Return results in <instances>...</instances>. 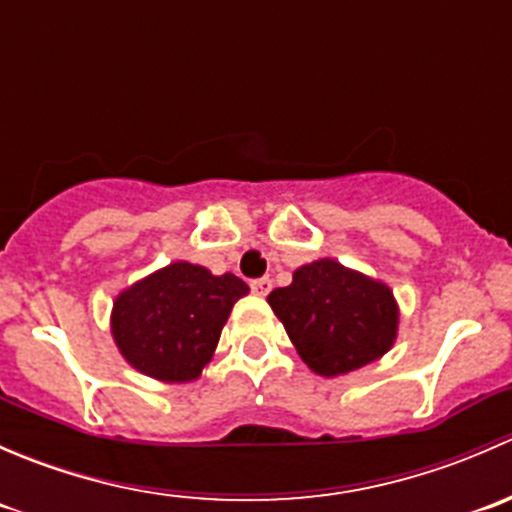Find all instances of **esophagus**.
<instances>
[{
  "instance_id": "34e87169",
  "label": "esophagus",
  "mask_w": 512,
  "mask_h": 512,
  "mask_svg": "<svg viewBox=\"0 0 512 512\" xmlns=\"http://www.w3.org/2000/svg\"><path fill=\"white\" fill-rule=\"evenodd\" d=\"M273 288V281L271 278H256V281H251V291L256 293V296H268V291Z\"/></svg>"
}]
</instances>
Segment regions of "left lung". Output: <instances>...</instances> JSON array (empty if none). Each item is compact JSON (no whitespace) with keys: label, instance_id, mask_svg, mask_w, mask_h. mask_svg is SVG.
<instances>
[{"label":"left lung","instance_id":"left-lung-1","mask_svg":"<svg viewBox=\"0 0 512 512\" xmlns=\"http://www.w3.org/2000/svg\"><path fill=\"white\" fill-rule=\"evenodd\" d=\"M301 361L323 378L378 361L398 338L401 308L391 286L336 258L298 266L291 286L268 293Z\"/></svg>","mask_w":512,"mask_h":512}]
</instances>
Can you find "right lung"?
Masks as SVG:
<instances>
[{
    "instance_id": "add662e5",
    "label": "right lung",
    "mask_w": 512,
    "mask_h": 512,
    "mask_svg": "<svg viewBox=\"0 0 512 512\" xmlns=\"http://www.w3.org/2000/svg\"><path fill=\"white\" fill-rule=\"evenodd\" d=\"M249 293L234 273L174 261L126 286L111 308V338L134 371L191 383L214 358L231 308Z\"/></svg>"
}]
</instances>
